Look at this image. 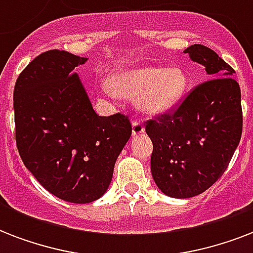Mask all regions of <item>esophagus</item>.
Listing matches in <instances>:
<instances>
[{
  "label": "esophagus",
  "instance_id": "34e87169",
  "mask_svg": "<svg viewBox=\"0 0 253 253\" xmlns=\"http://www.w3.org/2000/svg\"><path fill=\"white\" fill-rule=\"evenodd\" d=\"M142 134H144V125L140 121H134L132 122V135L139 136Z\"/></svg>",
  "mask_w": 253,
  "mask_h": 253
}]
</instances>
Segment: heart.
<instances>
[{
	"label": "heart",
	"instance_id": "heart-1",
	"mask_svg": "<svg viewBox=\"0 0 253 253\" xmlns=\"http://www.w3.org/2000/svg\"><path fill=\"white\" fill-rule=\"evenodd\" d=\"M189 80L180 67H136L115 72L106 81L107 89L117 97L136 98V106L148 115H162L182 101Z\"/></svg>",
	"mask_w": 253,
	"mask_h": 253
}]
</instances>
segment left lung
I'll use <instances>...</instances> for the list:
<instances>
[{
    "mask_svg": "<svg viewBox=\"0 0 253 253\" xmlns=\"http://www.w3.org/2000/svg\"><path fill=\"white\" fill-rule=\"evenodd\" d=\"M211 80L198 85L173 114L148 121L151 172L166 196L190 198L208 190L227 168L243 128L235 71L202 44L184 51Z\"/></svg>",
    "mask_w": 253,
    "mask_h": 253,
    "instance_id": "8db88e82",
    "label": "left lung"
}]
</instances>
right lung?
Masks as SVG:
<instances>
[{"instance_id":"1","label":"right lung","mask_w":253,"mask_h":253,"mask_svg":"<svg viewBox=\"0 0 253 253\" xmlns=\"http://www.w3.org/2000/svg\"><path fill=\"white\" fill-rule=\"evenodd\" d=\"M86 59L51 49L14 86L15 140L25 167L51 194L72 204L102 197L131 136L127 117H101L75 68Z\"/></svg>"}]
</instances>
